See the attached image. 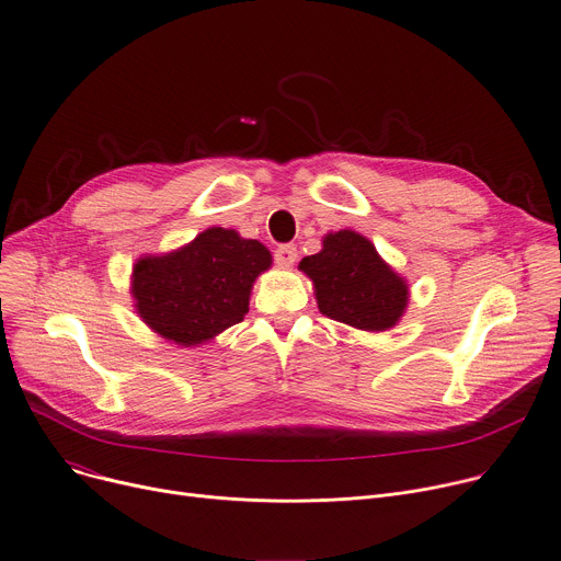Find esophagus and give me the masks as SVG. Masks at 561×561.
Returning a JSON list of instances; mask_svg holds the SVG:
<instances>
[{
	"instance_id": "esophagus-1",
	"label": "esophagus",
	"mask_w": 561,
	"mask_h": 561,
	"mask_svg": "<svg viewBox=\"0 0 561 561\" xmlns=\"http://www.w3.org/2000/svg\"><path fill=\"white\" fill-rule=\"evenodd\" d=\"M295 260H297V248H295L293 243L277 245V250H275V262H277V266L288 268V266L295 264Z\"/></svg>"
}]
</instances>
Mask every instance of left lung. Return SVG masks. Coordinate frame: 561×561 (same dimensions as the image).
Segmentation results:
<instances>
[{"label":"left lung","mask_w":561,"mask_h":561,"mask_svg":"<svg viewBox=\"0 0 561 561\" xmlns=\"http://www.w3.org/2000/svg\"><path fill=\"white\" fill-rule=\"evenodd\" d=\"M299 271L316 286L320 313L363 331L396 327L410 301L407 282L353 230L329 232L322 250L304 257Z\"/></svg>","instance_id":"obj_1"}]
</instances>
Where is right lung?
<instances>
[{"mask_svg": "<svg viewBox=\"0 0 561 561\" xmlns=\"http://www.w3.org/2000/svg\"><path fill=\"white\" fill-rule=\"evenodd\" d=\"M271 264L268 248L257 239L208 228L174 252L134 264L136 311L165 340L203 344L243 320L252 284Z\"/></svg>", "mask_w": 561, "mask_h": 561, "instance_id": "1", "label": "right lung"}]
</instances>
